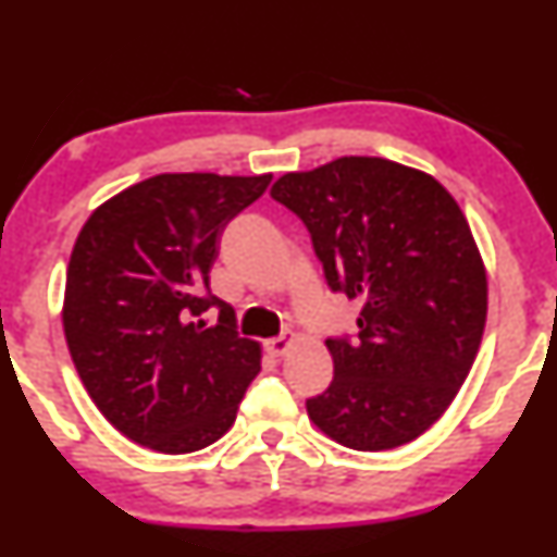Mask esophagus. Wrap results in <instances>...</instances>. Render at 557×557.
Returning a JSON list of instances; mask_svg holds the SVG:
<instances>
[{"label":"esophagus","instance_id":"obj_1","mask_svg":"<svg viewBox=\"0 0 557 557\" xmlns=\"http://www.w3.org/2000/svg\"><path fill=\"white\" fill-rule=\"evenodd\" d=\"M292 344V334H282L277 338H268L265 342V348L272 354V356H282L287 351V346Z\"/></svg>","mask_w":557,"mask_h":557}]
</instances>
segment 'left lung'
<instances>
[{"label":"left lung","mask_w":557,"mask_h":557,"mask_svg":"<svg viewBox=\"0 0 557 557\" xmlns=\"http://www.w3.org/2000/svg\"><path fill=\"white\" fill-rule=\"evenodd\" d=\"M270 196L307 225L329 289L363 305L356 338H326L334 381L309 418L361 451L420 437L484 334L486 272L465 213L430 174L381 157L285 174Z\"/></svg>","instance_id":"left-lung-1"}]
</instances>
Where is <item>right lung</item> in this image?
<instances>
[{"label": "right lung", "mask_w": 557, "mask_h": 557, "mask_svg": "<svg viewBox=\"0 0 557 557\" xmlns=\"http://www.w3.org/2000/svg\"><path fill=\"white\" fill-rule=\"evenodd\" d=\"M262 176L159 174L92 211L65 275L63 332L98 410L137 445L186 455L213 445L260 371L209 272ZM220 309V322L200 317Z\"/></svg>", "instance_id": "obj_1"}]
</instances>
